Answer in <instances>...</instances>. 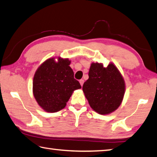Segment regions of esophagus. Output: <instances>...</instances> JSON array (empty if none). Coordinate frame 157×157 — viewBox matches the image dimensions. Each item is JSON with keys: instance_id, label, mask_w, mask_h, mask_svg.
<instances>
[{"instance_id": "1", "label": "esophagus", "mask_w": 157, "mask_h": 157, "mask_svg": "<svg viewBox=\"0 0 157 157\" xmlns=\"http://www.w3.org/2000/svg\"><path fill=\"white\" fill-rule=\"evenodd\" d=\"M84 82V79H80V80H79V83H80V84H81V86H83Z\"/></svg>"}]
</instances>
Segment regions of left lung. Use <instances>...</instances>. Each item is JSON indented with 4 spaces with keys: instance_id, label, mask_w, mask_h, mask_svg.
Listing matches in <instances>:
<instances>
[{
    "instance_id": "8db88e82",
    "label": "left lung",
    "mask_w": 157,
    "mask_h": 157,
    "mask_svg": "<svg viewBox=\"0 0 157 157\" xmlns=\"http://www.w3.org/2000/svg\"><path fill=\"white\" fill-rule=\"evenodd\" d=\"M88 77L82 90L91 108L100 115L117 109L123 101L126 85L115 65L110 62L104 67L103 64L93 62Z\"/></svg>"
}]
</instances>
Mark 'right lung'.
Segmentation results:
<instances>
[{"label": "right lung", "mask_w": 157, "mask_h": 157, "mask_svg": "<svg viewBox=\"0 0 157 157\" xmlns=\"http://www.w3.org/2000/svg\"><path fill=\"white\" fill-rule=\"evenodd\" d=\"M68 58H51L45 60L34 74L33 93L37 103L48 113L58 112L66 106L73 91L82 86L74 78Z\"/></svg>", "instance_id": "obj_1"}]
</instances>
